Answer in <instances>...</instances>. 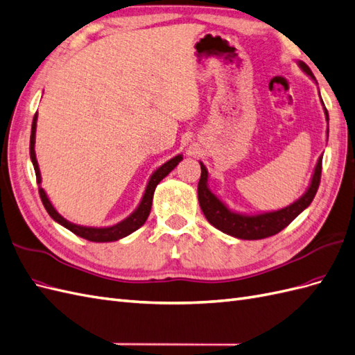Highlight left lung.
Returning <instances> with one entry per match:
<instances>
[{
	"mask_svg": "<svg viewBox=\"0 0 355 355\" xmlns=\"http://www.w3.org/2000/svg\"><path fill=\"white\" fill-rule=\"evenodd\" d=\"M297 65L300 67L304 74L317 83V79L312 74L311 69L303 61H297ZM318 85V83H317ZM321 98V95H320ZM325 121L329 123V113L324 107V103L321 100ZM327 139H329V128H327ZM321 164H322V155L318 158L317 166L313 168V173L309 182L308 189L297 198L290 206L269 210V212H258V214H242L236 212V210L230 209L224 201L214 194L209 188V171L203 162L200 161L201 167V176L198 180V203L201 210L206 216L207 221L212 224L219 232H223L228 236H233L236 239H243V241H258V239H266L279 233L288 225L293 219L299 216L306 207H309L312 200L317 194V189L321 179Z\"/></svg>",
	"mask_w": 355,
	"mask_h": 355,
	"instance_id": "1",
	"label": "left lung"
}]
</instances>
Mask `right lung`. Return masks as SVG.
I'll return each instance as SVG.
<instances>
[{"mask_svg": "<svg viewBox=\"0 0 355 355\" xmlns=\"http://www.w3.org/2000/svg\"><path fill=\"white\" fill-rule=\"evenodd\" d=\"M37 113L34 114L33 119V127H31V139H30V157H31V162L35 170V178H37V184H38V193H40L43 206L47 210V214L51 215V218L53 219L55 223H58L60 225L65 227L67 230H70L71 233H74L76 236L83 237L86 241L89 242H97V243H104V242H116L121 241V239L130 236L131 233L139 230L143 224L146 223V219L150 214V207H152V198H154V193L155 188L159 184V182L164 179L171 170H173L179 162L184 159V155L179 154L176 157H173L171 159H168L164 164L159 166L154 173L150 175L145 193H143V197L140 200L139 206L132 210V214H130V216H127L125 219H122L121 223L110 225V227H88V225H79L74 224L69 219H65L58 210L55 209V206L52 205V201L47 197L46 191L42 188V173H40V167H38L37 162V157H35V131H37Z\"/></svg>", "mask_w": 355, "mask_h": 355, "instance_id": "add662e5", "label": "right lung"}]
</instances>
